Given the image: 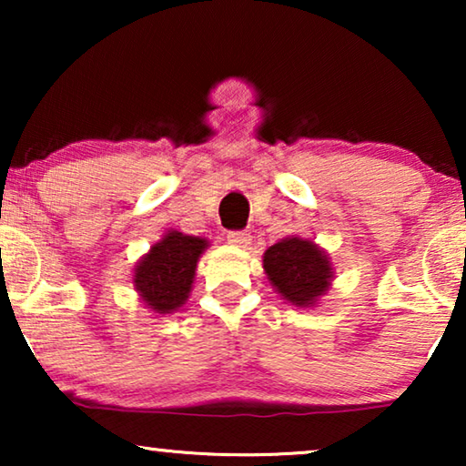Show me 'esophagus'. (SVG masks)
Wrapping results in <instances>:
<instances>
[{"instance_id": "34e87169", "label": "esophagus", "mask_w": 466, "mask_h": 466, "mask_svg": "<svg viewBox=\"0 0 466 466\" xmlns=\"http://www.w3.org/2000/svg\"><path fill=\"white\" fill-rule=\"evenodd\" d=\"M227 239H228V244L246 248L248 244H250V233H248V231H228Z\"/></svg>"}]
</instances>
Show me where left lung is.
I'll use <instances>...</instances> for the list:
<instances>
[{"label": "left lung", "mask_w": 466, "mask_h": 466, "mask_svg": "<svg viewBox=\"0 0 466 466\" xmlns=\"http://www.w3.org/2000/svg\"><path fill=\"white\" fill-rule=\"evenodd\" d=\"M263 269L278 295L297 308H314L333 279L329 254L301 238H286L265 250Z\"/></svg>", "instance_id": "1"}]
</instances>
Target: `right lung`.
I'll list each match as a JSON object with an SVG mask.
<instances>
[{"mask_svg": "<svg viewBox=\"0 0 466 466\" xmlns=\"http://www.w3.org/2000/svg\"><path fill=\"white\" fill-rule=\"evenodd\" d=\"M206 248L208 239L167 231L148 254L139 258L133 273V286L148 309L155 314H171L187 303L197 263Z\"/></svg>", "mask_w": 466, "mask_h": 466, "instance_id": "right-lung-1", "label": "right lung"}]
</instances>
